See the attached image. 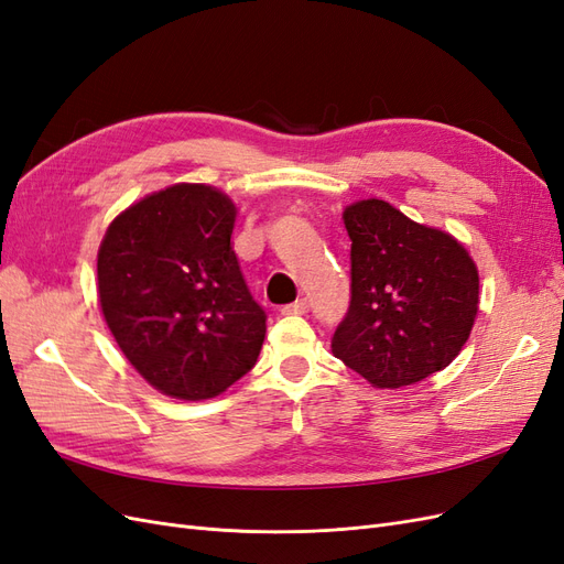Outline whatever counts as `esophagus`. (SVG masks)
<instances>
[{"label":"esophagus","mask_w":564,"mask_h":564,"mask_svg":"<svg viewBox=\"0 0 564 564\" xmlns=\"http://www.w3.org/2000/svg\"><path fill=\"white\" fill-rule=\"evenodd\" d=\"M282 313H284V315H303V313H308V301H305V299H296L294 303L284 305Z\"/></svg>","instance_id":"esophagus-1"}]
</instances>
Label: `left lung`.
Wrapping results in <instances>:
<instances>
[{
    "label": "left lung",
    "instance_id": "1",
    "mask_svg": "<svg viewBox=\"0 0 564 564\" xmlns=\"http://www.w3.org/2000/svg\"><path fill=\"white\" fill-rule=\"evenodd\" d=\"M350 305L332 352L377 388H402L445 369L464 348L480 278L464 245L383 199L344 212Z\"/></svg>",
    "mask_w": 564,
    "mask_h": 564
}]
</instances>
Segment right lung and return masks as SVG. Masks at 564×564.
Masks as SVG:
<instances>
[{
    "mask_svg": "<svg viewBox=\"0 0 564 564\" xmlns=\"http://www.w3.org/2000/svg\"><path fill=\"white\" fill-rule=\"evenodd\" d=\"M237 209L176 183L131 204L98 249V301L119 350L160 392L209 400L256 365L265 311L230 245Z\"/></svg>",
    "mask_w": 564,
    "mask_h": 564,
    "instance_id": "add662e5",
    "label": "right lung"
}]
</instances>
